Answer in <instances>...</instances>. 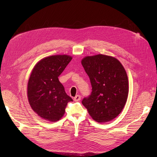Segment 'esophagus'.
Here are the masks:
<instances>
[{
    "mask_svg": "<svg viewBox=\"0 0 157 157\" xmlns=\"http://www.w3.org/2000/svg\"><path fill=\"white\" fill-rule=\"evenodd\" d=\"M80 100H81V96L79 95H76V97H74V101H76V102L79 101Z\"/></svg>",
    "mask_w": 157,
    "mask_h": 157,
    "instance_id": "obj_1",
    "label": "esophagus"
}]
</instances>
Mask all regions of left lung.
Masks as SVG:
<instances>
[{"label":"left lung","instance_id":"left-lung-1","mask_svg":"<svg viewBox=\"0 0 157 157\" xmlns=\"http://www.w3.org/2000/svg\"><path fill=\"white\" fill-rule=\"evenodd\" d=\"M81 63L90 78L91 94L82 104L97 122H107L116 118L126 103L128 81L121 63L114 57L97 55L86 56Z\"/></svg>","mask_w":157,"mask_h":157}]
</instances>
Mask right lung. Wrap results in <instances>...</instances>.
I'll return each instance as SVG.
<instances>
[{"mask_svg":"<svg viewBox=\"0 0 157 157\" xmlns=\"http://www.w3.org/2000/svg\"><path fill=\"white\" fill-rule=\"evenodd\" d=\"M72 60L68 55H53L39 61L30 76L27 95L32 109L46 120L56 121L65 113L72 98L65 93L59 76Z\"/></svg>","mask_w":157,"mask_h":157,"instance_id":"right-lung-1","label":"right lung"}]
</instances>
